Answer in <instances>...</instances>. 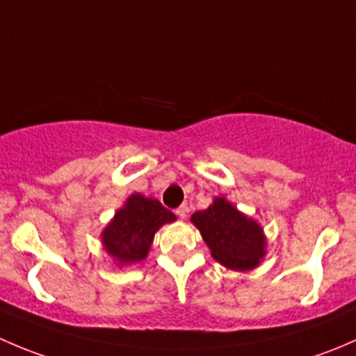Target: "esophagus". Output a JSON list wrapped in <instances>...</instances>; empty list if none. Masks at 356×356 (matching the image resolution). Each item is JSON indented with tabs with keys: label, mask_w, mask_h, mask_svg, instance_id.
<instances>
[{
	"label": "esophagus",
	"mask_w": 356,
	"mask_h": 356,
	"mask_svg": "<svg viewBox=\"0 0 356 356\" xmlns=\"http://www.w3.org/2000/svg\"><path fill=\"white\" fill-rule=\"evenodd\" d=\"M188 211H189L188 204H181V207L175 210V215H177L179 218H186V217H188Z\"/></svg>",
	"instance_id": "esophagus-1"
}]
</instances>
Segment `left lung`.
<instances>
[{"label": "left lung", "instance_id": "8db88e82", "mask_svg": "<svg viewBox=\"0 0 356 356\" xmlns=\"http://www.w3.org/2000/svg\"><path fill=\"white\" fill-rule=\"evenodd\" d=\"M215 260L232 270H248L265 254L261 227L224 198H217L207 210L191 217Z\"/></svg>", "mask_w": 356, "mask_h": 356}]
</instances>
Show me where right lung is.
Returning <instances> with one entry per match:
<instances>
[{"label": "right lung", "instance_id": "right-lung-1", "mask_svg": "<svg viewBox=\"0 0 356 356\" xmlns=\"http://www.w3.org/2000/svg\"><path fill=\"white\" fill-rule=\"evenodd\" d=\"M174 220L158 200L132 195L103 232V245L118 264H134L146 258L158 229Z\"/></svg>", "mask_w": 356, "mask_h": 356}]
</instances>
